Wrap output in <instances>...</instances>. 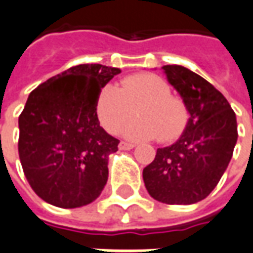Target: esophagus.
<instances>
[{
  "mask_svg": "<svg viewBox=\"0 0 253 253\" xmlns=\"http://www.w3.org/2000/svg\"><path fill=\"white\" fill-rule=\"evenodd\" d=\"M118 147H120V150H130L135 147V144L128 143V142H120Z\"/></svg>",
  "mask_w": 253,
  "mask_h": 253,
  "instance_id": "1",
  "label": "esophagus"
}]
</instances>
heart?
Segmentation results:
<instances>
[{
	"mask_svg": "<svg viewBox=\"0 0 253 253\" xmlns=\"http://www.w3.org/2000/svg\"><path fill=\"white\" fill-rule=\"evenodd\" d=\"M137 118L126 125L124 135L130 140L169 143L182 136L189 125L187 104L172 95L167 80L151 73H137L124 78L121 86H103L97 95L96 116L109 133H118L135 114Z\"/></svg>",
	"mask_w": 253,
	"mask_h": 253,
	"instance_id": "heart-1",
	"label": "heart"
}]
</instances>
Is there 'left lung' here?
Masks as SVG:
<instances>
[{"label": "left lung", "instance_id": "left-lung-1", "mask_svg": "<svg viewBox=\"0 0 253 253\" xmlns=\"http://www.w3.org/2000/svg\"><path fill=\"white\" fill-rule=\"evenodd\" d=\"M163 70L187 104L190 120L176 143L157 150L143 169L144 186L160 203L196 204L216 187L231 160L238 136L236 113L201 76L176 64Z\"/></svg>", "mask_w": 253, "mask_h": 253}]
</instances>
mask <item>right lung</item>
<instances>
[{"mask_svg":"<svg viewBox=\"0 0 253 253\" xmlns=\"http://www.w3.org/2000/svg\"><path fill=\"white\" fill-rule=\"evenodd\" d=\"M121 70L80 64L38 85L19 116V158L37 196L59 208H78L100 196L109 154L120 140L100 126L97 95Z\"/></svg>","mask_w":253,"mask_h":253,"instance_id":"obj_1","label":"right lung"}]
</instances>
